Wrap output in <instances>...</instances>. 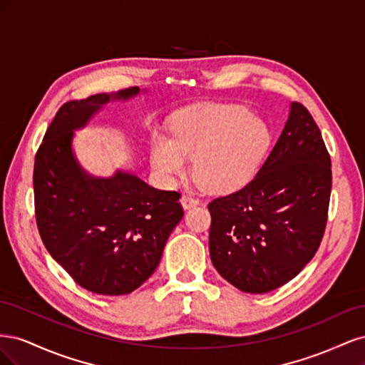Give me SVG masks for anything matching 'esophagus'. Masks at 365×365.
Instances as JSON below:
<instances>
[{"instance_id":"esophagus-1","label":"esophagus","mask_w":365,"mask_h":365,"mask_svg":"<svg viewBox=\"0 0 365 365\" xmlns=\"http://www.w3.org/2000/svg\"><path fill=\"white\" fill-rule=\"evenodd\" d=\"M181 204H182V207L187 210V208H192V207L197 205V204H200V201H197L196 197H193V196H190V195H182V196H181Z\"/></svg>"}]
</instances>
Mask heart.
Returning <instances> with one entry per match:
<instances>
[{
    "instance_id": "1",
    "label": "heart",
    "mask_w": 365,
    "mask_h": 365,
    "mask_svg": "<svg viewBox=\"0 0 365 365\" xmlns=\"http://www.w3.org/2000/svg\"><path fill=\"white\" fill-rule=\"evenodd\" d=\"M172 138L155 134L150 158L164 180L184 173L193 160V176L207 190H235L251 180L267 155L271 134L245 106L201 103L173 121Z\"/></svg>"
}]
</instances>
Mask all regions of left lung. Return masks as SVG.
Returning <instances> with one entry per match:
<instances>
[{"label": "left lung", "instance_id": "8db88e82", "mask_svg": "<svg viewBox=\"0 0 365 365\" xmlns=\"http://www.w3.org/2000/svg\"><path fill=\"white\" fill-rule=\"evenodd\" d=\"M332 169L314 117L291 114L257 175L208 204L210 257L237 289L263 294L292 280L315 256L327 224Z\"/></svg>", "mask_w": 365, "mask_h": 365}]
</instances>
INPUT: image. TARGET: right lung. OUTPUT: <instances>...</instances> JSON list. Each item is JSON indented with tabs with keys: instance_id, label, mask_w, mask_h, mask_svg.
Masks as SVG:
<instances>
[{
	"instance_id": "add662e5",
	"label": "right lung",
	"mask_w": 365,
	"mask_h": 365,
	"mask_svg": "<svg viewBox=\"0 0 365 365\" xmlns=\"http://www.w3.org/2000/svg\"><path fill=\"white\" fill-rule=\"evenodd\" d=\"M135 94L138 88L130 86L63 103L35 157V216L43 245L77 284L101 295H125L145 283L184 216L180 192L123 172L90 178L73 157V130L111 98Z\"/></svg>"
}]
</instances>
